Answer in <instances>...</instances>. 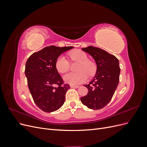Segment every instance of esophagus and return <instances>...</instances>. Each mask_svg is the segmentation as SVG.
Returning a JSON list of instances; mask_svg holds the SVG:
<instances>
[{
  "label": "esophagus",
  "instance_id": "34e87169",
  "mask_svg": "<svg viewBox=\"0 0 147 147\" xmlns=\"http://www.w3.org/2000/svg\"><path fill=\"white\" fill-rule=\"evenodd\" d=\"M70 87L72 88H78L79 87V86H76V85H72V84H71Z\"/></svg>",
  "mask_w": 147,
  "mask_h": 147
}]
</instances>
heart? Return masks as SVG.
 I'll use <instances>...</instances> for the list:
<instances>
[{
  "mask_svg": "<svg viewBox=\"0 0 147 147\" xmlns=\"http://www.w3.org/2000/svg\"><path fill=\"white\" fill-rule=\"evenodd\" d=\"M68 56L72 61H78L79 64L77 72H71L64 77V81L69 84L75 85L85 82L88 75L93 76L96 73V65L94 62L88 59V57L85 53L75 50L69 53ZM55 67L60 74H65L69 70L70 63L64 56H59L56 60Z\"/></svg>",
  "mask_w": 147,
  "mask_h": 147,
  "instance_id": "obj_1",
  "label": "heart"
}]
</instances>
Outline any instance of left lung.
Returning a JSON list of instances; mask_svg holds the SVG:
<instances>
[{
	"label": "left lung",
	"instance_id": "obj_1",
	"mask_svg": "<svg viewBox=\"0 0 147 147\" xmlns=\"http://www.w3.org/2000/svg\"><path fill=\"white\" fill-rule=\"evenodd\" d=\"M82 50L94 58L97 71L92 80L84 85L88 90L87 95L80 99L89 109L99 110L109 103L118 86L120 74L119 61L114 55L99 48L89 46Z\"/></svg>",
	"mask_w": 147,
	"mask_h": 147
}]
</instances>
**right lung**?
Masks as SVG:
<instances>
[{"label": "right lung", "mask_w": 147, "mask_h": 147, "mask_svg": "<svg viewBox=\"0 0 147 147\" xmlns=\"http://www.w3.org/2000/svg\"><path fill=\"white\" fill-rule=\"evenodd\" d=\"M73 48L47 47L33 53L26 62L25 75L29 91L35 104L43 112H54L64 103L70 86L64 84L55 62L62 53Z\"/></svg>", "instance_id": "obj_1"}]
</instances>
